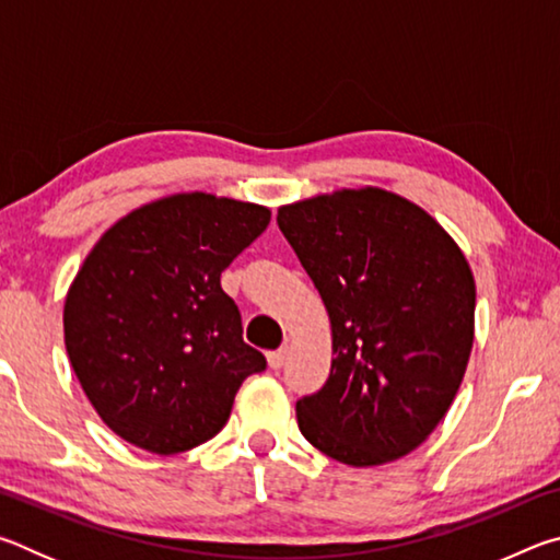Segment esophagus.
<instances>
[{
  "label": "esophagus",
  "mask_w": 560,
  "mask_h": 560,
  "mask_svg": "<svg viewBox=\"0 0 560 560\" xmlns=\"http://www.w3.org/2000/svg\"><path fill=\"white\" fill-rule=\"evenodd\" d=\"M287 355H289V348L287 346L279 348V350H271V353L267 355L269 368H273V371H279V368L287 363Z\"/></svg>",
  "instance_id": "esophagus-1"
}]
</instances>
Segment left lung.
Instances as JSON below:
<instances>
[{
  "label": "left lung",
  "mask_w": 560,
  "mask_h": 560,
  "mask_svg": "<svg viewBox=\"0 0 560 560\" xmlns=\"http://www.w3.org/2000/svg\"><path fill=\"white\" fill-rule=\"evenodd\" d=\"M277 222L334 334L326 385L296 402L301 434L350 467L405 457L467 371L477 303L467 259L422 207L381 187L279 207Z\"/></svg>",
  "instance_id": "8db88e82"
}]
</instances>
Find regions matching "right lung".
<instances>
[{"label":"right lung","instance_id":"right-lung-1","mask_svg":"<svg viewBox=\"0 0 560 560\" xmlns=\"http://www.w3.org/2000/svg\"><path fill=\"white\" fill-rule=\"evenodd\" d=\"M269 220L261 205L179 192L132 210L93 246L66 293L63 340L118 438L155 454L192 450L230 420L244 377L267 368L220 277Z\"/></svg>","mask_w":560,"mask_h":560}]
</instances>
